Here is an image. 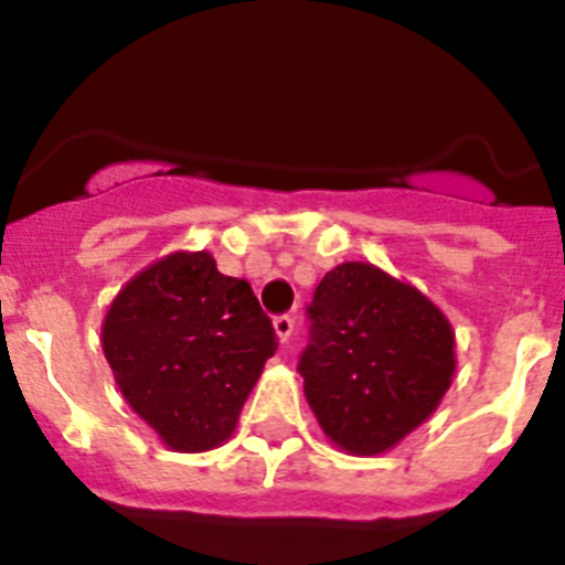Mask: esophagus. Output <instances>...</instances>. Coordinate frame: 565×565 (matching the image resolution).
Returning a JSON list of instances; mask_svg holds the SVG:
<instances>
[{"label": "esophagus", "mask_w": 565, "mask_h": 565, "mask_svg": "<svg viewBox=\"0 0 565 565\" xmlns=\"http://www.w3.org/2000/svg\"><path fill=\"white\" fill-rule=\"evenodd\" d=\"M274 331H277L279 342H288L294 333V317H288V313H279V317H274Z\"/></svg>", "instance_id": "esophagus-1"}]
</instances>
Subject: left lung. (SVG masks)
<instances>
[{
  "label": "left lung",
  "mask_w": 565,
  "mask_h": 565,
  "mask_svg": "<svg viewBox=\"0 0 565 565\" xmlns=\"http://www.w3.org/2000/svg\"><path fill=\"white\" fill-rule=\"evenodd\" d=\"M299 356L319 427L353 456H379L433 416L456 373V333L418 288L371 263H342L313 291Z\"/></svg>",
  "instance_id": "8db88e82"
}]
</instances>
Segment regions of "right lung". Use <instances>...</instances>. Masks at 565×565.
<instances>
[{
  "mask_svg": "<svg viewBox=\"0 0 565 565\" xmlns=\"http://www.w3.org/2000/svg\"><path fill=\"white\" fill-rule=\"evenodd\" d=\"M102 348L118 391L167 447H221L277 351L246 279L209 252H174L135 274L109 306Z\"/></svg>",
  "mask_w": 565,
  "mask_h": 565,
  "instance_id": "add662e5",
  "label": "right lung"
}]
</instances>
